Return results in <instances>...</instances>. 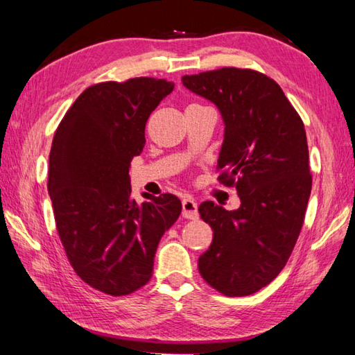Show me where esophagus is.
I'll return each instance as SVG.
<instances>
[{"mask_svg":"<svg viewBox=\"0 0 355 355\" xmlns=\"http://www.w3.org/2000/svg\"><path fill=\"white\" fill-rule=\"evenodd\" d=\"M182 207H183V218L197 219L199 211H197V202L194 199H191V197H184L182 200Z\"/></svg>","mask_w":355,"mask_h":355,"instance_id":"esophagus-1","label":"esophagus"}]
</instances>
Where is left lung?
I'll return each mask as SVG.
<instances>
[{
	"label": "left lung",
	"instance_id": "8db88e82",
	"mask_svg": "<svg viewBox=\"0 0 355 355\" xmlns=\"http://www.w3.org/2000/svg\"><path fill=\"white\" fill-rule=\"evenodd\" d=\"M182 81L220 111L219 180L241 199L233 211L200 203L213 241L199 272L225 296H249L285 268L304 224L311 173L302 119L279 84L257 70L224 67Z\"/></svg>",
	"mask_w": 355,
	"mask_h": 355
}]
</instances>
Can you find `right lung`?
Returning <instances> with one entry per match:
<instances>
[{
	"mask_svg": "<svg viewBox=\"0 0 355 355\" xmlns=\"http://www.w3.org/2000/svg\"><path fill=\"white\" fill-rule=\"evenodd\" d=\"M173 83L131 78L87 87L53 137L48 169L56 228L71 268L111 296L152 279L161 236L182 213L173 194L131 197L130 164L146 146V123Z\"/></svg>",
	"mask_w": 355,
	"mask_h": 355,
	"instance_id": "obj_1",
	"label": "right lung"
}]
</instances>
